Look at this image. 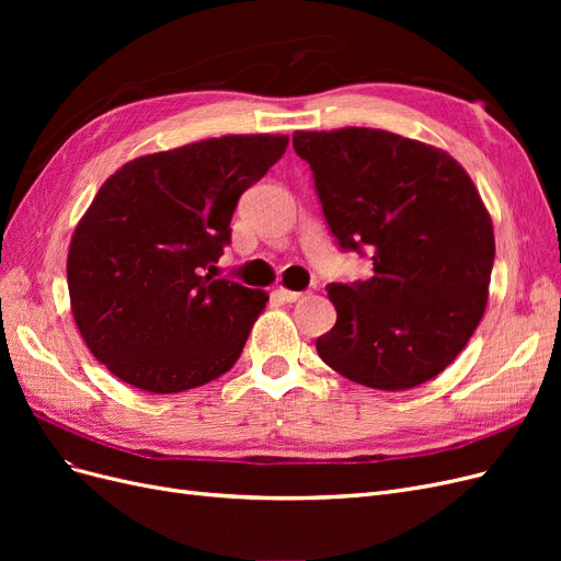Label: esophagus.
Instances as JSON below:
<instances>
[{
    "label": "esophagus",
    "mask_w": 561,
    "mask_h": 561,
    "mask_svg": "<svg viewBox=\"0 0 561 561\" xmlns=\"http://www.w3.org/2000/svg\"><path fill=\"white\" fill-rule=\"evenodd\" d=\"M276 295H278L283 301H287V304H295V301L307 297V293H295V290H287V287H278Z\"/></svg>",
    "instance_id": "1"
}]
</instances>
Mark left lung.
<instances>
[{"label":"left lung","instance_id":"left-lung-1","mask_svg":"<svg viewBox=\"0 0 561 561\" xmlns=\"http://www.w3.org/2000/svg\"><path fill=\"white\" fill-rule=\"evenodd\" d=\"M322 213L344 250L371 254V278L328 285L334 328L322 363L377 390L447 369L486 309L494 227L463 165L445 149L381 128L297 130Z\"/></svg>","mask_w":561,"mask_h":561}]
</instances>
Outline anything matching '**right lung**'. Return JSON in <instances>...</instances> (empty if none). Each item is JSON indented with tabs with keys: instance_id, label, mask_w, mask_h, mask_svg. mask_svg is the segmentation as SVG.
<instances>
[{
	"instance_id": "1",
	"label": "right lung",
	"mask_w": 561,
	"mask_h": 561,
	"mask_svg": "<svg viewBox=\"0 0 561 561\" xmlns=\"http://www.w3.org/2000/svg\"><path fill=\"white\" fill-rule=\"evenodd\" d=\"M287 135H222L124 163L72 233L67 287L89 351L147 393H182L233 367L268 295L203 274L231 241L241 194Z\"/></svg>"
}]
</instances>
